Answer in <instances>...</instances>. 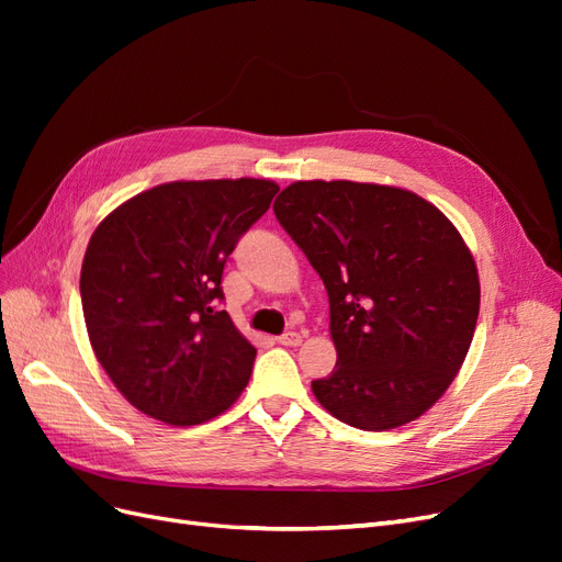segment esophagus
<instances>
[{
	"label": "esophagus",
	"mask_w": 562,
	"mask_h": 562,
	"mask_svg": "<svg viewBox=\"0 0 562 562\" xmlns=\"http://www.w3.org/2000/svg\"><path fill=\"white\" fill-rule=\"evenodd\" d=\"M277 342L283 345V347H297L302 342V335L291 330V333H283L281 337H277Z\"/></svg>",
	"instance_id": "esophagus-1"
}]
</instances>
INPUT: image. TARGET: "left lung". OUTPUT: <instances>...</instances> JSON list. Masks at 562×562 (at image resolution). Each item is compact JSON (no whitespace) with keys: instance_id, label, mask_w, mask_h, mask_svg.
<instances>
[{"instance_id":"1","label":"left lung","mask_w":562,"mask_h":562,"mask_svg":"<svg viewBox=\"0 0 562 562\" xmlns=\"http://www.w3.org/2000/svg\"><path fill=\"white\" fill-rule=\"evenodd\" d=\"M274 213L328 291L337 363L312 382L316 401L363 431L427 413L462 368L481 310L462 234L427 199L372 182L300 180Z\"/></svg>"}]
</instances>
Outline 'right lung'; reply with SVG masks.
Returning <instances> with one entry per match:
<instances>
[{
  "label": "right lung",
  "mask_w": 562,
  "mask_h": 562,
  "mask_svg": "<svg viewBox=\"0 0 562 562\" xmlns=\"http://www.w3.org/2000/svg\"><path fill=\"white\" fill-rule=\"evenodd\" d=\"M277 192L258 178L166 182L93 232L79 281L83 321L95 359L140 413L192 427L241 396L255 347L217 312L220 281Z\"/></svg>",
  "instance_id": "obj_1"
}]
</instances>
